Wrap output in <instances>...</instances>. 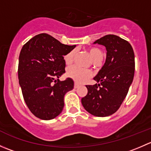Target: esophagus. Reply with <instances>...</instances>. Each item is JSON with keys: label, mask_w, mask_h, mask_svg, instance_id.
Masks as SVG:
<instances>
[{"label": "esophagus", "mask_w": 151, "mask_h": 151, "mask_svg": "<svg viewBox=\"0 0 151 151\" xmlns=\"http://www.w3.org/2000/svg\"><path fill=\"white\" fill-rule=\"evenodd\" d=\"M78 87H79V85L77 84V83H74V88H78Z\"/></svg>", "instance_id": "obj_1"}]
</instances>
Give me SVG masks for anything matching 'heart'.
Wrapping results in <instances>:
<instances>
[{"mask_svg":"<svg viewBox=\"0 0 151 151\" xmlns=\"http://www.w3.org/2000/svg\"><path fill=\"white\" fill-rule=\"evenodd\" d=\"M88 52L94 62L101 61L104 58V52L98 47H90L88 49ZM74 55H75V50H72L68 52L63 57L65 63L66 65H70L72 63L74 60ZM67 75L77 83H82L88 80L93 75V73L91 70L85 69L77 66H73L67 70Z\"/></svg>","mask_w":151,"mask_h":151,"instance_id":"obj_1","label":"heart"}]
</instances>
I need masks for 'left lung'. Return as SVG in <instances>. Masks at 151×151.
<instances>
[{
	"mask_svg": "<svg viewBox=\"0 0 151 151\" xmlns=\"http://www.w3.org/2000/svg\"><path fill=\"white\" fill-rule=\"evenodd\" d=\"M94 43L106 47V61L94 77L99 83L86 85L88 93L81 101L91 115L106 117L119 109L129 92L134 75V53L129 42L115 35H106Z\"/></svg>",
	"mask_w": 151,
	"mask_h": 151,
	"instance_id": "obj_1",
	"label": "left lung"
}]
</instances>
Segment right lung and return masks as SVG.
<instances>
[{
    "label": "right lung",
    "instance_id": "1",
    "mask_svg": "<svg viewBox=\"0 0 151 151\" xmlns=\"http://www.w3.org/2000/svg\"><path fill=\"white\" fill-rule=\"evenodd\" d=\"M75 45L60 43L47 33L28 41L19 53L18 78L23 99L30 112L42 120H51L63 110L64 95L74 88V81H60L65 73L63 55Z\"/></svg>",
    "mask_w": 151,
    "mask_h": 151
}]
</instances>
